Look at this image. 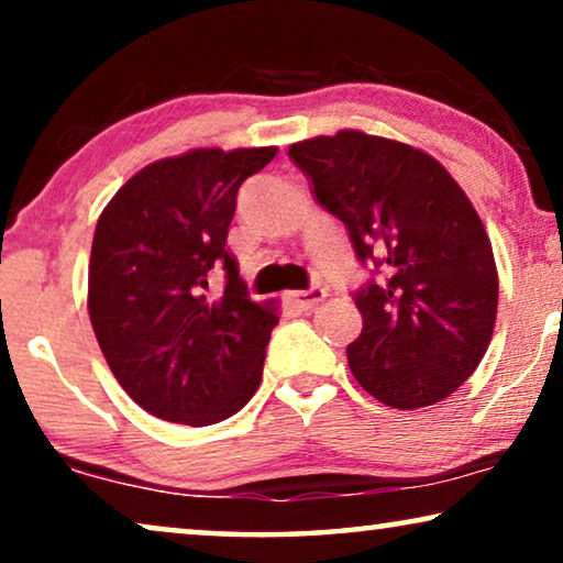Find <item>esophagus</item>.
Instances as JSON below:
<instances>
[{"instance_id":"esophagus-1","label":"esophagus","mask_w":563,"mask_h":563,"mask_svg":"<svg viewBox=\"0 0 563 563\" xmlns=\"http://www.w3.org/2000/svg\"><path fill=\"white\" fill-rule=\"evenodd\" d=\"M287 299L299 310H312V307H318L322 299H325V289L320 287H312V289H305V291H289Z\"/></svg>"}]
</instances>
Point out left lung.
<instances>
[{
	"label": "left lung",
	"instance_id": "left-lung-1",
	"mask_svg": "<svg viewBox=\"0 0 563 563\" xmlns=\"http://www.w3.org/2000/svg\"><path fill=\"white\" fill-rule=\"evenodd\" d=\"M289 158L349 228L361 264L382 274L353 295L364 330L345 351L351 374L397 410L453 395L487 353L499 295L464 189L426 151L361 130L295 143Z\"/></svg>",
	"mask_w": 563,
	"mask_h": 563
}]
</instances>
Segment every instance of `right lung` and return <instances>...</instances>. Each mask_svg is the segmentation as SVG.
Listing matches in <instances>:
<instances>
[{
  "label": "right lung",
  "mask_w": 563,
  "mask_h": 563,
  "mask_svg": "<svg viewBox=\"0 0 563 563\" xmlns=\"http://www.w3.org/2000/svg\"><path fill=\"white\" fill-rule=\"evenodd\" d=\"M274 156L268 145L161 158L99 214L91 328L120 387L161 420L212 426L256 395L279 318L251 302L225 243L238 189ZM214 267L227 272L220 300L203 295Z\"/></svg>",
  "instance_id": "add662e5"
}]
</instances>
